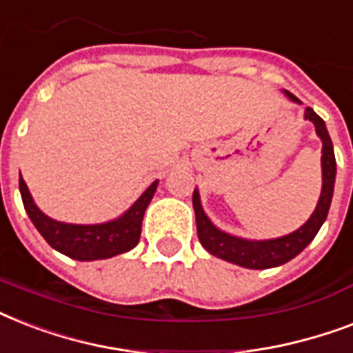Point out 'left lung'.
<instances>
[{
	"instance_id": "8db88e82",
	"label": "left lung",
	"mask_w": 353,
	"mask_h": 353,
	"mask_svg": "<svg viewBox=\"0 0 353 353\" xmlns=\"http://www.w3.org/2000/svg\"><path fill=\"white\" fill-rule=\"evenodd\" d=\"M285 95L290 97L291 101L299 102L296 97H293L290 91H285ZM304 117L315 124L317 135L323 139V192L319 199L317 209L312 214V218L299 229V231L291 232L288 236L276 238V240H265V241H251L234 238L231 234L218 231L210 220L205 216L201 203H199L198 190H194L192 205L194 212H196V227H198V238L201 245L218 258H223L227 262H232L241 268L251 269H268L276 268L282 263L290 262L291 258H295L310 241L315 238L321 225L326 220L332 203V196H334V183H335V155H334V144L328 135L326 124L317 113L313 112L312 108H306Z\"/></svg>"
}]
</instances>
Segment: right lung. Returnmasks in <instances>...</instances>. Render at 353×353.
Wrapping results in <instances>:
<instances>
[{
    "mask_svg": "<svg viewBox=\"0 0 353 353\" xmlns=\"http://www.w3.org/2000/svg\"><path fill=\"white\" fill-rule=\"evenodd\" d=\"M155 188H157V181L152 183L144 190L143 196L132 205V209L117 220L101 223V225H71V223L54 221L43 214L30 198L25 181L19 177V192H21L25 210L38 232L46 238L52 249L82 262L112 258L137 245L141 238L144 210L154 198Z\"/></svg>",
    "mask_w": 353,
    "mask_h": 353,
    "instance_id": "add662e5",
    "label": "right lung"
}]
</instances>
